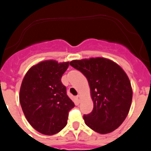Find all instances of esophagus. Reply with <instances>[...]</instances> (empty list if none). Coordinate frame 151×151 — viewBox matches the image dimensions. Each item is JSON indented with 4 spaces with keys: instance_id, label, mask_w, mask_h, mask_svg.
Returning a JSON list of instances; mask_svg holds the SVG:
<instances>
[{
    "instance_id": "esophagus-1",
    "label": "esophagus",
    "mask_w": 151,
    "mask_h": 151,
    "mask_svg": "<svg viewBox=\"0 0 151 151\" xmlns=\"http://www.w3.org/2000/svg\"><path fill=\"white\" fill-rule=\"evenodd\" d=\"M76 99H77V100L78 102H80V100H81V96L77 95V96H76Z\"/></svg>"
}]
</instances>
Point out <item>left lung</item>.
Wrapping results in <instances>:
<instances>
[{
  "mask_svg": "<svg viewBox=\"0 0 151 151\" xmlns=\"http://www.w3.org/2000/svg\"><path fill=\"white\" fill-rule=\"evenodd\" d=\"M70 65L86 77L93 102L83 116L85 124L101 134L118 129L129 114L132 101L130 80L118 64L105 58L74 60Z\"/></svg>",
  "mask_w": 151,
  "mask_h": 151,
  "instance_id": "left-lung-1",
  "label": "left lung"
}]
</instances>
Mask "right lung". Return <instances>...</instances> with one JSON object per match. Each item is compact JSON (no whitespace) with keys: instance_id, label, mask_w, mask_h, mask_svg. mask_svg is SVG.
Masks as SVG:
<instances>
[{"instance_id":"add662e5","label":"right lung","mask_w":151,"mask_h":151,"mask_svg":"<svg viewBox=\"0 0 151 151\" xmlns=\"http://www.w3.org/2000/svg\"><path fill=\"white\" fill-rule=\"evenodd\" d=\"M69 62L47 60L27 71L19 90V102L27 121L45 135L58 133L67 124L74 103L68 98L61 77Z\"/></svg>"}]
</instances>
